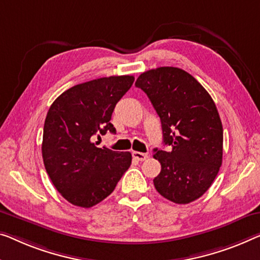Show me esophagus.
Returning a JSON list of instances; mask_svg holds the SVG:
<instances>
[{"instance_id": "esophagus-1", "label": "esophagus", "mask_w": 260, "mask_h": 260, "mask_svg": "<svg viewBox=\"0 0 260 260\" xmlns=\"http://www.w3.org/2000/svg\"><path fill=\"white\" fill-rule=\"evenodd\" d=\"M133 157L138 161H145L148 158V154L141 153V152H133Z\"/></svg>"}]
</instances>
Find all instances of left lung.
Wrapping results in <instances>:
<instances>
[{"instance_id": "8db88e82", "label": "left lung", "mask_w": 260, "mask_h": 260, "mask_svg": "<svg viewBox=\"0 0 260 260\" xmlns=\"http://www.w3.org/2000/svg\"><path fill=\"white\" fill-rule=\"evenodd\" d=\"M135 86L161 119L168 152L154 149L161 172L153 180L165 199L187 204L210 188L222 166L223 127L214 100L184 70L162 67L141 73Z\"/></svg>"}]
</instances>
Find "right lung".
<instances>
[{
    "label": "right lung",
    "instance_id": "obj_1",
    "mask_svg": "<svg viewBox=\"0 0 260 260\" xmlns=\"http://www.w3.org/2000/svg\"><path fill=\"white\" fill-rule=\"evenodd\" d=\"M133 81V76H112L78 84L49 108L42 142L44 167L58 192L73 205L102 202L129 168V152L98 148L92 138L115 134L112 113Z\"/></svg>",
    "mask_w": 260,
    "mask_h": 260
}]
</instances>
